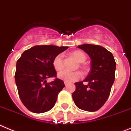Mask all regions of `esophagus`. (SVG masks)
<instances>
[{
    "label": "esophagus",
    "mask_w": 131,
    "mask_h": 131,
    "mask_svg": "<svg viewBox=\"0 0 131 131\" xmlns=\"http://www.w3.org/2000/svg\"><path fill=\"white\" fill-rule=\"evenodd\" d=\"M64 85H65L66 86H67V85L68 84V82H65V81H64Z\"/></svg>",
    "instance_id": "obj_1"
}]
</instances>
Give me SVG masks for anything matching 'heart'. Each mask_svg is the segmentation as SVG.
Listing matches in <instances>:
<instances>
[{"instance_id": "1", "label": "heart", "mask_w": 131, "mask_h": 131, "mask_svg": "<svg viewBox=\"0 0 131 131\" xmlns=\"http://www.w3.org/2000/svg\"><path fill=\"white\" fill-rule=\"evenodd\" d=\"M70 54L79 63H83L87 58L84 53L81 51H78V50L72 51ZM53 66L57 71H61V70H63V67H64L63 55H58L54 58L53 61ZM80 77H81V74L78 71L70 72L68 70H63L58 74L59 78L68 82H75L78 80Z\"/></svg>"}]
</instances>
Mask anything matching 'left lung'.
<instances>
[{"instance_id":"8db88e82","label":"left lung","mask_w":131,"mask_h":131,"mask_svg":"<svg viewBox=\"0 0 131 131\" xmlns=\"http://www.w3.org/2000/svg\"><path fill=\"white\" fill-rule=\"evenodd\" d=\"M91 59V69L83 82L75 83L72 99L76 106L88 112L99 110L109 96L115 80L116 63L112 53L104 47L84 43L78 46Z\"/></svg>"}]
</instances>
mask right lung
<instances>
[{
  "label": "right lung",
  "instance_id": "add662e5",
  "mask_svg": "<svg viewBox=\"0 0 131 131\" xmlns=\"http://www.w3.org/2000/svg\"><path fill=\"white\" fill-rule=\"evenodd\" d=\"M68 47L35 46L25 51L17 60L15 80L20 99L33 113H43L55 105L59 92L64 87L63 80L56 78L48 83L47 78L56 77L53 61Z\"/></svg>",
  "mask_w": 131,
  "mask_h": 131
}]
</instances>
